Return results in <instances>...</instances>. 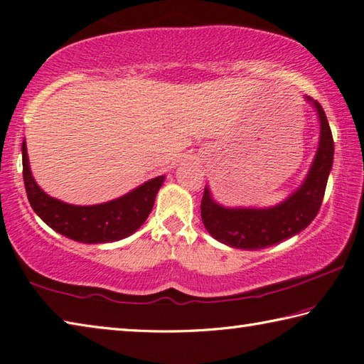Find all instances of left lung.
I'll use <instances>...</instances> for the list:
<instances>
[{
	"instance_id": "left-lung-1",
	"label": "left lung",
	"mask_w": 364,
	"mask_h": 364,
	"mask_svg": "<svg viewBox=\"0 0 364 364\" xmlns=\"http://www.w3.org/2000/svg\"><path fill=\"white\" fill-rule=\"evenodd\" d=\"M306 101L317 110L320 140L301 186L272 208H225L213 200L210 189L205 188L200 205L202 220L213 238L230 247L255 251L294 237L314 220L333 166L334 141L322 105L309 96H306Z\"/></svg>"
}]
</instances>
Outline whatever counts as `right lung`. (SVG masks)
Masks as SVG:
<instances>
[{
  "label": "right lung",
  "instance_id": "obj_1",
  "mask_svg": "<svg viewBox=\"0 0 364 364\" xmlns=\"http://www.w3.org/2000/svg\"><path fill=\"white\" fill-rule=\"evenodd\" d=\"M21 161L26 196L36 215L55 232L88 245L112 243L140 229L151 213L156 194L166 178H153L115 200L78 206L50 197L38 186L31 175L25 141L21 144Z\"/></svg>",
  "mask_w": 364,
  "mask_h": 364
}]
</instances>
